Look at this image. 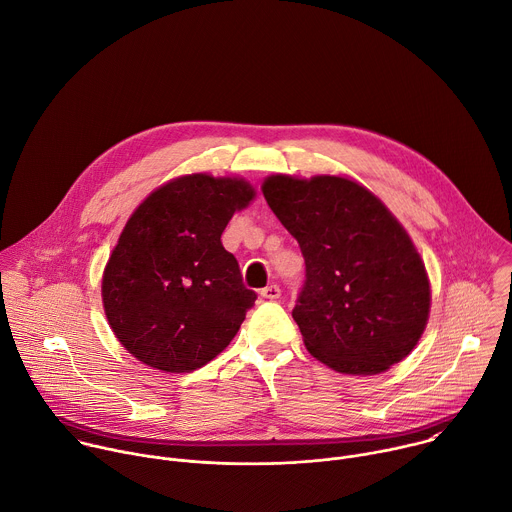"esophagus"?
<instances>
[{
  "instance_id": "1",
  "label": "esophagus",
  "mask_w": 512,
  "mask_h": 512,
  "mask_svg": "<svg viewBox=\"0 0 512 512\" xmlns=\"http://www.w3.org/2000/svg\"><path fill=\"white\" fill-rule=\"evenodd\" d=\"M279 296H281V289H279V285H275V283H271V285H267V287L261 289V298H265V300H269V302L279 300Z\"/></svg>"
}]
</instances>
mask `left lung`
I'll return each instance as SVG.
<instances>
[{
  "label": "left lung",
  "instance_id": "left-lung-1",
  "mask_svg": "<svg viewBox=\"0 0 512 512\" xmlns=\"http://www.w3.org/2000/svg\"><path fill=\"white\" fill-rule=\"evenodd\" d=\"M261 190L306 261L291 316L308 352L344 375H379L401 362L425 330L431 291L389 208L342 176L273 174Z\"/></svg>",
  "mask_w": 512,
  "mask_h": 512
}]
</instances>
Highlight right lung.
Segmentation results:
<instances>
[{"label": "right lung", "mask_w": 512, "mask_h": 512, "mask_svg": "<svg viewBox=\"0 0 512 512\" xmlns=\"http://www.w3.org/2000/svg\"><path fill=\"white\" fill-rule=\"evenodd\" d=\"M255 190L243 178L180 176L145 198L103 273V308L117 340L143 364L190 373L221 354L257 294L221 235Z\"/></svg>", "instance_id": "right-lung-1"}]
</instances>
